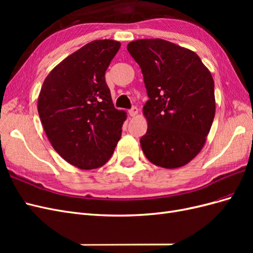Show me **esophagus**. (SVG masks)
Returning a JSON list of instances; mask_svg holds the SVG:
<instances>
[{
  "instance_id": "1",
  "label": "esophagus",
  "mask_w": 253,
  "mask_h": 253,
  "mask_svg": "<svg viewBox=\"0 0 253 253\" xmlns=\"http://www.w3.org/2000/svg\"><path fill=\"white\" fill-rule=\"evenodd\" d=\"M128 114H129V116L131 117H135L137 114H138V109L136 108V106H133V108L128 111Z\"/></svg>"
}]
</instances>
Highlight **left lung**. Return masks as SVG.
<instances>
[{
    "label": "left lung",
    "instance_id": "8db88e82",
    "mask_svg": "<svg viewBox=\"0 0 253 253\" xmlns=\"http://www.w3.org/2000/svg\"><path fill=\"white\" fill-rule=\"evenodd\" d=\"M127 50L150 98L142 109L144 155L166 169L183 167L202 151L215 115L212 75L194 51L163 39L129 42Z\"/></svg>",
    "mask_w": 253,
    "mask_h": 253
}]
</instances>
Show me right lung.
Instances as JSON below:
<instances>
[{"mask_svg": "<svg viewBox=\"0 0 253 253\" xmlns=\"http://www.w3.org/2000/svg\"><path fill=\"white\" fill-rule=\"evenodd\" d=\"M120 42L95 40L52 68L38 98V113L52 148L82 170L103 166L121 137L126 113L114 108L105 71Z\"/></svg>", "mask_w": 253, "mask_h": 253, "instance_id": "1", "label": "right lung"}]
</instances>
